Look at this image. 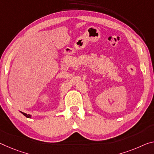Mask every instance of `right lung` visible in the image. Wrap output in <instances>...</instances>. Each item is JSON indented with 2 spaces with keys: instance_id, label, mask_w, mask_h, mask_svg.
Returning a JSON list of instances; mask_svg holds the SVG:
<instances>
[{
  "instance_id": "right-lung-1",
  "label": "right lung",
  "mask_w": 154,
  "mask_h": 154,
  "mask_svg": "<svg viewBox=\"0 0 154 154\" xmlns=\"http://www.w3.org/2000/svg\"><path fill=\"white\" fill-rule=\"evenodd\" d=\"M22 113H23V114H24V115L26 117H27V118H30V117H31V116L29 115V114H26V113H24V112H22Z\"/></svg>"
}]
</instances>
